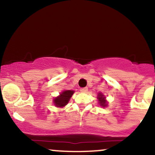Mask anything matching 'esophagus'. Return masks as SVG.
I'll use <instances>...</instances> for the list:
<instances>
[{
  "instance_id": "obj_1",
  "label": "esophagus",
  "mask_w": 155,
  "mask_h": 155,
  "mask_svg": "<svg viewBox=\"0 0 155 155\" xmlns=\"http://www.w3.org/2000/svg\"><path fill=\"white\" fill-rule=\"evenodd\" d=\"M87 89H88L87 87H82V88L80 89V91H81L82 92H86L88 90Z\"/></svg>"
}]
</instances>
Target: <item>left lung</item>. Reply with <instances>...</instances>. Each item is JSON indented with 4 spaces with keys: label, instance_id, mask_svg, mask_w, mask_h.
I'll use <instances>...</instances> for the list:
<instances>
[{
    "label": "left lung",
    "instance_id": "1",
    "mask_svg": "<svg viewBox=\"0 0 155 155\" xmlns=\"http://www.w3.org/2000/svg\"><path fill=\"white\" fill-rule=\"evenodd\" d=\"M98 99L99 101V104H100L101 106H102V107H106V106H107V101L105 100V97H104V95L102 94L99 93Z\"/></svg>",
    "mask_w": 155,
    "mask_h": 155
}]
</instances>
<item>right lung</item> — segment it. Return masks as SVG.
Wrapping results in <instances>:
<instances>
[{
    "label": "right lung",
    "mask_w": 155,
    "mask_h": 155,
    "mask_svg": "<svg viewBox=\"0 0 155 155\" xmlns=\"http://www.w3.org/2000/svg\"><path fill=\"white\" fill-rule=\"evenodd\" d=\"M74 91L72 90H66L63 91V92L60 94V96L56 97L54 99V102L55 103V105L58 107H64L68 103L69 99H71L72 95L73 94Z\"/></svg>",
    "instance_id": "add662e5"
}]
</instances>
